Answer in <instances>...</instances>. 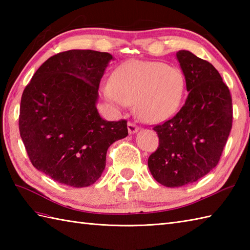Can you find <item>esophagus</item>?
I'll use <instances>...</instances> for the list:
<instances>
[{"mask_svg":"<svg viewBox=\"0 0 250 250\" xmlns=\"http://www.w3.org/2000/svg\"><path fill=\"white\" fill-rule=\"evenodd\" d=\"M139 130H140V128L135 124H133V122H129V124H128V131H129L130 134H135V133H137V132H139Z\"/></svg>","mask_w":250,"mask_h":250,"instance_id":"34e87169","label":"esophagus"}]
</instances>
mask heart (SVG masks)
Returning a JSON list of instances; mask_svg holds the SVG:
<instances>
[{
  "mask_svg": "<svg viewBox=\"0 0 250 250\" xmlns=\"http://www.w3.org/2000/svg\"><path fill=\"white\" fill-rule=\"evenodd\" d=\"M103 98L118 110L135 104L143 121L160 122L179 110L186 92V77L180 68L159 61L133 60L116 70L105 82Z\"/></svg>",
  "mask_w": 250,
  "mask_h": 250,
  "instance_id": "1",
  "label": "heart"
}]
</instances>
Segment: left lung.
<instances>
[{
    "label": "left lung",
    "instance_id": "left-lung-1",
    "mask_svg": "<svg viewBox=\"0 0 250 250\" xmlns=\"http://www.w3.org/2000/svg\"><path fill=\"white\" fill-rule=\"evenodd\" d=\"M188 97L172 119L156 125L158 149L148 167L159 184L175 188L192 184L219 162L232 128V99L218 71L188 50L176 54Z\"/></svg>",
    "mask_w": 250,
    "mask_h": 250
}]
</instances>
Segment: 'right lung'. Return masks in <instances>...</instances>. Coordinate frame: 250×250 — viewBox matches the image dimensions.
I'll use <instances>...</instances> for the list:
<instances>
[{"instance_id":"add662e5","label":"right lung","mask_w":250,"mask_h":250,"mask_svg":"<svg viewBox=\"0 0 250 250\" xmlns=\"http://www.w3.org/2000/svg\"><path fill=\"white\" fill-rule=\"evenodd\" d=\"M114 58L73 49L40 66L21 97L19 130L30 160L58 183L82 188L94 184L106 152L128 135L126 121L99 114V86Z\"/></svg>"}]
</instances>
